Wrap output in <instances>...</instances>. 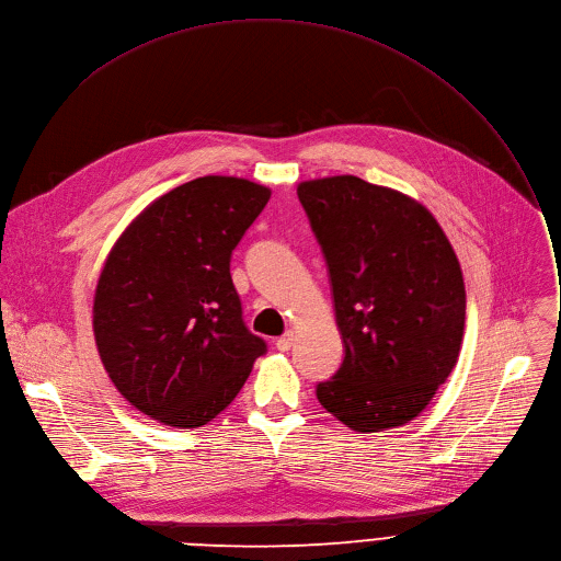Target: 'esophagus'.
Returning a JSON list of instances; mask_svg holds the SVG:
<instances>
[{"label": "esophagus", "mask_w": 561, "mask_h": 561, "mask_svg": "<svg viewBox=\"0 0 561 561\" xmlns=\"http://www.w3.org/2000/svg\"><path fill=\"white\" fill-rule=\"evenodd\" d=\"M293 340H295L293 333H286V335H282V337L275 340V346H277L279 351H288V348L293 346Z\"/></svg>", "instance_id": "obj_1"}]
</instances>
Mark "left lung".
Masks as SVG:
<instances>
[{"label": "left lung", "instance_id": "obj_1", "mask_svg": "<svg viewBox=\"0 0 561 561\" xmlns=\"http://www.w3.org/2000/svg\"><path fill=\"white\" fill-rule=\"evenodd\" d=\"M297 196L327 257L344 342L320 404L360 434L414 421L463 344L466 284L449 239L416 198L351 174L301 181Z\"/></svg>", "mask_w": 561, "mask_h": 561}]
</instances>
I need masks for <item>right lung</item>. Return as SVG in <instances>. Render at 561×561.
<instances>
[{
  "instance_id": "1",
  "label": "right lung",
  "mask_w": 561,
  "mask_h": 561,
  "mask_svg": "<svg viewBox=\"0 0 561 561\" xmlns=\"http://www.w3.org/2000/svg\"><path fill=\"white\" fill-rule=\"evenodd\" d=\"M268 198L248 179L201 176L151 201L112 245L93 337L114 387L151 421L210 423L266 353L241 320L230 257Z\"/></svg>"
}]
</instances>
